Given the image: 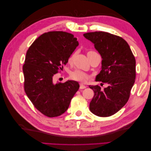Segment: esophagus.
<instances>
[{"label":"esophagus","mask_w":151,"mask_h":151,"mask_svg":"<svg viewBox=\"0 0 151 151\" xmlns=\"http://www.w3.org/2000/svg\"><path fill=\"white\" fill-rule=\"evenodd\" d=\"M85 88H86V86H85V85H84V84H81L80 85V89H85Z\"/></svg>","instance_id":"1"}]
</instances>
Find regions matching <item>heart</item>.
Wrapping results in <instances>:
<instances>
[{
  "mask_svg": "<svg viewBox=\"0 0 151 151\" xmlns=\"http://www.w3.org/2000/svg\"><path fill=\"white\" fill-rule=\"evenodd\" d=\"M93 52H95V51L90 50L88 52V54L90 53H93ZM73 56H74V54H72V55L69 57V62H70V61L72 60ZM70 78L73 80H75V81H77L82 82H85L89 79V75L88 74L81 70H75L74 71L70 73Z\"/></svg>",
  "mask_w": 151,
  "mask_h": 151,
  "instance_id": "1",
  "label": "heart"
}]
</instances>
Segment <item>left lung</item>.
Returning a JSON list of instances; mask_svg holds the SVG:
<instances>
[{
    "label": "left lung",
    "instance_id": "8db88e82",
    "mask_svg": "<svg viewBox=\"0 0 151 151\" xmlns=\"http://www.w3.org/2000/svg\"><path fill=\"white\" fill-rule=\"evenodd\" d=\"M101 54L102 66L95 81L107 84L89 86L94 96L89 110L99 117H109L119 111L129 101L136 78V60L129 44L123 38L105 32L84 34Z\"/></svg>",
    "mask_w": 151,
    "mask_h": 151
}]
</instances>
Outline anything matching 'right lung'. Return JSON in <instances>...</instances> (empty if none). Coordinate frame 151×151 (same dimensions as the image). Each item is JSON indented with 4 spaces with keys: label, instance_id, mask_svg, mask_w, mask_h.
I'll return each instance as SVG.
<instances>
[{
    "label": "right lung",
    "instance_id": "right-lung-1",
    "mask_svg": "<svg viewBox=\"0 0 151 151\" xmlns=\"http://www.w3.org/2000/svg\"><path fill=\"white\" fill-rule=\"evenodd\" d=\"M78 45L73 34L62 31L43 34L27 50L22 70L24 91L37 110L49 117L63 114L79 89L78 82H53V76Z\"/></svg>",
    "mask_w": 151,
    "mask_h": 151
}]
</instances>
